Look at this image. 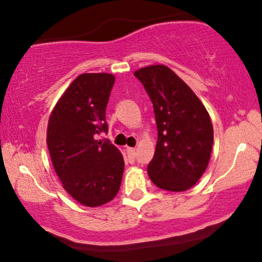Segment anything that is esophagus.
<instances>
[{
    "label": "esophagus",
    "instance_id": "1",
    "mask_svg": "<svg viewBox=\"0 0 262 262\" xmlns=\"http://www.w3.org/2000/svg\"><path fill=\"white\" fill-rule=\"evenodd\" d=\"M126 152L128 155V160H129L132 163L134 162V157H135V148H130V147H127L126 148Z\"/></svg>",
    "mask_w": 262,
    "mask_h": 262
}]
</instances>
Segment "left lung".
I'll list each match as a JSON object with an SVG mask.
<instances>
[{"label": "left lung", "mask_w": 262, "mask_h": 262, "mask_svg": "<svg viewBox=\"0 0 262 262\" xmlns=\"http://www.w3.org/2000/svg\"><path fill=\"white\" fill-rule=\"evenodd\" d=\"M150 98L159 132L148 175L157 188L181 192L197 183L207 168L213 126L205 106L169 69L157 64L134 72Z\"/></svg>", "instance_id": "obj_1"}]
</instances>
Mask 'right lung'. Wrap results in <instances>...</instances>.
Returning a JSON list of instances; mask_svg holds the SVG:
<instances>
[{"instance_id": "obj_1", "label": "right lung", "mask_w": 262, "mask_h": 262, "mask_svg": "<svg viewBox=\"0 0 262 262\" xmlns=\"http://www.w3.org/2000/svg\"><path fill=\"white\" fill-rule=\"evenodd\" d=\"M115 77L84 73L66 89L50 114L47 142L53 169L70 196L81 205L111 202L121 185L122 154L95 135L107 132L106 107Z\"/></svg>"}]
</instances>
